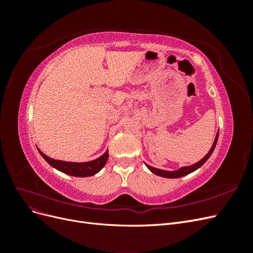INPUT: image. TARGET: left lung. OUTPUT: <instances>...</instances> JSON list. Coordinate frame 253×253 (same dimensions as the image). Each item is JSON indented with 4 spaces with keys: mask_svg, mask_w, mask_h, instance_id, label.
Wrapping results in <instances>:
<instances>
[{
    "mask_svg": "<svg viewBox=\"0 0 253 253\" xmlns=\"http://www.w3.org/2000/svg\"><path fill=\"white\" fill-rule=\"evenodd\" d=\"M217 139H218V133H217V135H216V137H215V140H214L212 148L210 149L208 154H207V155H206L202 160H200V162H198V163H196V164H194V165H192V166H189V167L180 168V169L177 170V171H171V172H170V171L159 170V169H156V168L150 167V166H148V165H145V166L148 167V169H149L152 173H154V174H156V175H158V176H162V177H166V178H178V177H181V176H185V175H188V174H190V173L194 172L195 170L198 169V168H201V167L207 162V160L209 159V157L211 156V154L213 153L214 149H215V145H216Z\"/></svg>",
    "mask_w": 253,
    "mask_h": 253,
    "instance_id": "obj_1",
    "label": "left lung"
}]
</instances>
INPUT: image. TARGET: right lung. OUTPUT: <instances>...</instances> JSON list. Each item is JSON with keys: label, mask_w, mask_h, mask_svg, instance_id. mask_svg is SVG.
Returning <instances> with one entry per match:
<instances>
[{"label": "right lung", "mask_w": 253, "mask_h": 253, "mask_svg": "<svg viewBox=\"0 0 253 253\" xmlns=\"http://www.w3.org/2000/svg\"><path fill=\"white\" fill-rule=\"evenodd\" d=\"M39 152L42 157L55 169L71 176H77V177H86V176H91L98 173L104 167L109 158V151H106L101 157L91 160V162L88 163H67L62 162V160L49 158L48 156L43 154L41 151Z\"/></svg>", "instance_id": "1"}]
</instances>
